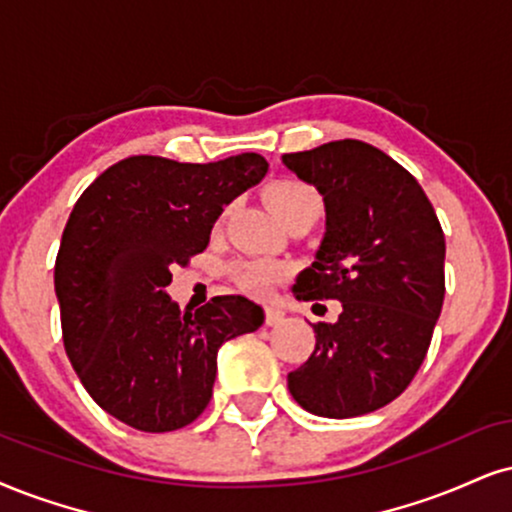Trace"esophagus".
<instances>
[{
	"label": "esophagus",
	"instance_id": "1",
	"mask_svg": "<svg viewBox=\"0 0 512 512\" xmlns=\"http://www.w3.org/2000/svg\"><path fill=\"white\" fill-rule=\"evenodd\" d=\"M282 320H285V313H282L280 308L266 306V325H268V327H275V325H280Z\"/></svg>",
	"mask_w": 512,
	"mask_h": 512
}]
</instances>
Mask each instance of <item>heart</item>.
<instances>
[{"mask_svg": "<svg viewBox=\"0 0 512 512\" xmlns=\"http://www.w3.org/2000/svg\"><path fill=\"white\" fill-rule=\"evenodd\" d=\"M268 201L282 220L292 218L301 211L320 213V194L315 192V187L294 178L273 182L268 187ZM230 273L239 289L254 296H266L273 292L277 282L285 280L289 268L285 263L273 261V258H244V261L232 263Z\"/></svg>", "mask_w": 512, "mask_h": 512, "instance_id": "obj_1", "label": "heart"}]
</instances>
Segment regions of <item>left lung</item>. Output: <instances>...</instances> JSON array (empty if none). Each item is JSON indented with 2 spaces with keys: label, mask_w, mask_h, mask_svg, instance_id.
<instances>
[{
  "label": "left lung",
  "mask_w": 512,
  "mask_h": 512,
  "mask_svg": "<svg viewBox=\"0 0 512 512\" xmlns=\"http://www.w3.org/2000/svg\"><path fill=\"white\" fill-rule=\"evenodd\" d=\"M325 199L327 232L301 301L337 299L334 325L315 323V349L287 375L308 413L356 418L401 396L430 349L444 306L446 242L432 201L401 163L361 140L282 156Z\"/></svg>",
  "instance_id": "left-lung-1"
}]
</instances>
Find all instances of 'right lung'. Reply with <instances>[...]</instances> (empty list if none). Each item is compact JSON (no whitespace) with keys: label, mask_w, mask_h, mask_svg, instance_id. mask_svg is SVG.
Here are the masks:
<instances>
[{"label":"right lung","mask_w":512,"mask_h":512,"mask_svg":"<svg viewBox=\"0 0 512 512\" xmlns=\"http://www.w3.org/2000/svg\"><path fill=\"white\" fill-rule=\"evenodd\" d=\"M266 170L261 154L130 156L75 201L54 266L63 349L116 420L140 432L187 427L211 401L220 346L261 327V306L244 296L180 313L166 287L170 268L206 249L225 206Z\"/></svg>","instance_id":"1"}]
</instances>
